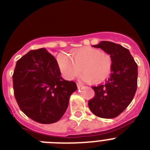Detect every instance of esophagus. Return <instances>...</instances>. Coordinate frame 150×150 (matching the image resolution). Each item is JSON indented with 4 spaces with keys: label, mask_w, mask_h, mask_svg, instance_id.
<instances>
[{
    "label": "esophagus",
    "mask_w": 150,
    "mask_h": 150,
    "mask_svg": "<svg viewBox=\"0 0 150 150\" xmlns=\"http://www.w3.org/2000/svg\"><path fill=\"white\" fill-rule=\"evenodd\" d=\"M76 86H77V87H78V88H83V85L81 84V83H76Z\"/></svg>",
    "instance_id": "esophagus-1"
}]
</instances>
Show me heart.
Here are the masks:
<instances>
[{
    "instance_id": "b5f03b06",
    "label": "heart",
    "mask_w": 150,
    "mask_h": 150,
    "mask_svg": "<svg viewBox=\"0 0 150 150\" xmlns=\"http://www.w3.org/2000/svg\"><path fill=\"white\" fill-rule=\"evenodd\" d=\"M57 62L65 79H74L81 70L82 79L91 84L104 81L110 76L112 65V58L109 54L90 46L72 50L71 57L60 54Z\"/></svg>"
}]
</instances>
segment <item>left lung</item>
<instances>
[{"label":"left lung","mask_w":150,"mask_h":150,"mask_svg":"<svg viewBox=\"0 0 150 150\" xmlns=\"http://www.w3.org/2000/svg\"><path fill=\"white\" fill-rule=\"evenodd\" d=\"M100 48L112 58L110 78L105 83L92 87L95 96L88 101L95 116L112 119L122 112L133 100L137 86V64L128 49L110 41L92 46Z\"/></svg>","instance_id":"1"}]
</instances>
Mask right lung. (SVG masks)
<instances>
[{"mask_svg": "<svg viewBox=\"0 0 150 150\" xmlns=\"http://www.w3.org/2000/svg\"><path fill=\"white\" fill-rule=\"evenodd\" d=\"M61 74L56 59L44 48L30 50L17 61L13 89L26 116L42 124L56 122L62 117L77 87Z\"/></svg>", "mask_w": 150, "mask_h": 150, "instance_id": "1", "label": "right lung"}]
</instances>
